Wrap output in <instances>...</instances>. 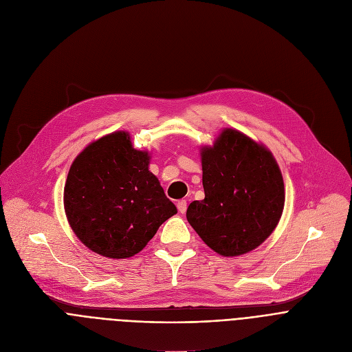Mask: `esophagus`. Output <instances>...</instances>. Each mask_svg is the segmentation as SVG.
Segmentation results:
<instances>
[{"mask_svg": "<svg viewBox=\"0 0 352 352\" xmlns=\"http://www.w3.org/2000/svg\"><path fill=\"white\" fill-rule=\"evenodd\" d=\"M177 208H178V212H179V214H185V210H186V201H185V199L178 201V202H177Z\"/></svg>", "mask_w": 352, "mask_h": 352, "instance_id": "esophagus-1", "label": "esophagus"}]
</instances>
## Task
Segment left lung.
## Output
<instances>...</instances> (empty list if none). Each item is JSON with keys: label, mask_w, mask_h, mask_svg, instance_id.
I'll return each instance as SVG.
<instances>
[{"label": "left lung", "mask_w": 352, "mask_h": 352, "mask_svg": "<svg viewBox=\"0 0 352 352\" xmlns=\"http://www.w3.org/2000/svg\"><path fill=\"white\" fill-rule=\"evenodd\" d=\"M205 198L186 209V219L218 254L241 256L261 246L285 208V182L272 151L242 131L223 129L201 147Z\"/></svg>", "instance_id": "1"}]
</instances>
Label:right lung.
I'll return each mask as SVG.
<instances>
[{"label": "right lung", "mask_w": 352, "mask_h": 352, "mask_svg": "<svg viewBox=\"0 0 352 352\" xmlns=\"http://www.w3.org/2000/svg\"><path fill=\"white\" fill-rule=\"evenodd\" d=\"M148 164V151L135 150L127 131L100 137L74 160L63 206L87 249L110 259L131 257L177 214Z\"/></svg>", "instance_id": "add662e5"}]
</instances>
